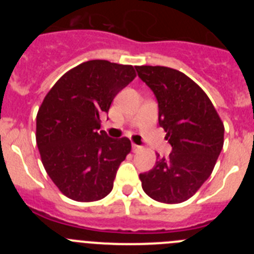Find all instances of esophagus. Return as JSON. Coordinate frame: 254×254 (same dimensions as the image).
<instances>
[{
	"instance_id": "34e87169",
	"label": "esophagus",
	"mask_w": 254,
	"mask_h": 254,
	"mask_svg": "<svg viewBox=\"0 0 254 254\" xmlns=\"http://www.w3.org/2000/svg\"><path fill=\"white\" fill-rule=\"evenodd\" d=\"M140 150H141L140 145H136V143H132V151H133V152H137V151H140Z\"/></svg>"
}]
</instances>
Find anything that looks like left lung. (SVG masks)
<instances>
[{
  "label": "left lung",
  "instance_id": "8db88e82",
  "mask_svg": "<svg viewBox=\"0 0 254 254\" xmlns=\"http://www.w3.org/2000/svg\"><path fill=\"white\" fill-rule=\"evenodd\" d=\"M138 77L158 100L159 125L172 145L168 158L141 173L142 190L155 201L181 203L212 173L224 145V125L205 91L188 76L164 66H137Z\"/></svg>",
  "mask_w": 254,
  "mask_h": 254
}]
</instances>
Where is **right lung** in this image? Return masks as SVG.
Segmentation results:
<instances>
[{
    "mask_svg": "<svg viewBox=\"0 0 254 254\" xmlns=\"http://www.w3.org/2000/svg\"><path fill=\"white\" fill-rule=\"evenodd\" d=\"M134 77L129 64L87 61L64 73L44 98L37 145L49 178L68 198L91 202L111 193L131 141L99 131V116Z\"/></svg>",
    "mask_w": 254,
    "mask_h": 254,
    "instance_id": "obj_1",
    "label": "right lung"
}]
</instances>
